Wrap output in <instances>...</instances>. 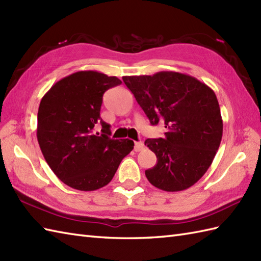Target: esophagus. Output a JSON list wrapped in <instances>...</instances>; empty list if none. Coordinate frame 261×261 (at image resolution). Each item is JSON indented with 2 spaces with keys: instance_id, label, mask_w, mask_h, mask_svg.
Segmentation results:
<instances>
[{
  "instance_id": "esophagus-1",
  "label": "esophagus",
  "mask_w": 261,
  "mask_h": 261,
  "mask_svg": "<svg viewBox=\"0 0 261 261\" xmlns=\"http://www.w3.org/2000/svg\"><path fill=\"white\" fill-rule=\"evenodd\" d=\"M143 149H144V144L141 141L135 143V151H136V152H139V151H142Z\"/></svg>"
}]
</instances>
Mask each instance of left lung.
<instances>
[{
  "instance_id": "obj_1",
  "label": "left lung",
  "mask_w": 261,
  "mask_h": 261,
  "mask_svg": "<svg viewBox=\"0 0 261 261\" xmlns=\"http://www.w3.org/2000/svg\"><path fill=\"white\" fill-rule=\"evenodd\" d=\"M151 124L165 122V138L147 139L156 165L145 170L149 182L163 191H182L207 172L221 142L222 118L214 90L196 77L161 71L122 76Z\"/></svg>"
}]
</instances>
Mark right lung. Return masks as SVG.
<instances>
[{"mask_svg":"<svg viewBox=\"0 0 261 261\" xmlns=\"http://www.w3.org/2000/svg\"><path fill=\"white\" fill-rule=\"evenodd\" d=\"M121 83L98 71H79L53 84L41 100L36 137L48 167L63 184L81 191L107 186L132 140L110 138V124L100 118L102 96ZM102 125V134L94 125Z\"/></svg>","mask_w":261,"mask_h":261,"instance_id":"obj_1","label":"right lung"}]
</instances>
